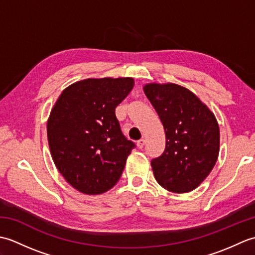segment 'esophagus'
I'll return each instance as SVG.
<instances>
[{
    "instance_id": "34e87169",
    "label": "esophagus",
    "mask_w": 255,
    "mask_h": 255,
    "mask_svg": "<svg viewBox=\"0 0 255 255\" xmlns=\"http://www.w3.org/2000/svg\"><path fill=\"white\" fill-rule=\"evenodd\" d=\"M144 143H145V140L144 139H140L137 141V147L139 149H142L144 147Z\"/></svg>"
}]
</instances>
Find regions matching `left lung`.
<instances>
[{
  "mask_svg": "<svg viewBox=\"0 0 255 255\" xmlns=\"http://www.w3.org/2000/svg\"><path fill=\"white\" fill-rule=\"evenodd\" d=\"M143 92L165 131L164 152L151 161L155 180L169 192H191L218 159L220 131L215 114L192 91L175 83H147Z\"/></svg>",
  "mask_w": 255,
  "mask_h": 255,
  "instance_id": "left-lung-1",
  "label": "left lung"
}]
</instances>
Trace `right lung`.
<instances>
[{
    "label": "right lung",
    "instance_id": "right-lung-1",
    "mask_svg": "<svg viewBox=\"0 0 255 255\" xmlns=\"http://www.w3.org/2000/svg\"><path fill=\"white\" fill-rule=\"evenodd\" d=\"M132 78L84 79L62 91L47 122L55 165L86 195L110 191L122 176L134 143L124 136L115 108L133 88Z\"/></svg>",
    "mask_w": 255,
    "mask_h": 255
}]
</instances>
